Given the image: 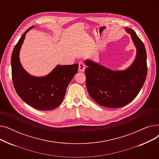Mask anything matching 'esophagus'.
Instances as JSON below:
<instances>
[{"instance_id":"obj_1","label":"esophagus","mask_w":159,"mask_h":159,"mask_svg":"<svg viewBox=\"0 0 159 159\" xmlns=\"http://www.w3.org/2000/svg\"><path fill=\"white\" fill-rule=\"evenodd\" d=\"M79 71H81V72L84 71L85 68H86V66H85L84 63L83 62H80L79 63Z\"/></svg>"}]
</instances>
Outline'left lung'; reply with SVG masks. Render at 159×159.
<instances>
[{
    "label": "left lung",
    "instance_id": "8db88e82",
    "mask_svg": "<svg viewBox=\"0 0 159 159\" xmlns=\"http://www.w3.org/2000/svg\"><path fill=\"white\" fill-rule=\"evenodd\" d=\"M137 48L136 58L129 68L112 71L91 61H85L86 88L90 97L102 106L117 108L129 104L144 85L148 67L146 48L135 32L126 28Z\"/></svg>",
    "mask_w": 159,
    "mask_h": 159
}]
</instances>
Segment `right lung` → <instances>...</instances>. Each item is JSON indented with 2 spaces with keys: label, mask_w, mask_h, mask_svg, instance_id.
<instances>
[{
  "label": "right lung",
  "mask_w": 159,
  "mask_h": 159,
  "mask_svg": "<svg viewBox=\"0 0 159 159\" xmlns=\"http://www.w3.org/2000/svg\"><path fill=\"white\" fill-rule=\"evenodd\" d=\"M31 28L24 32L13 50V84L16 93L26 104L37 110H51L62 103L67 87L78 71L79 64L58 65L46 77L31 76L21 66L19 51L26 33Z\"/></svg>",
  "instance_id": "1"
}]
</instances>
